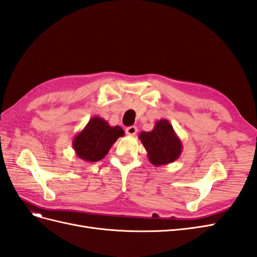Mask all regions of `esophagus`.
<instances>
[{"instance_id":"34e87169","label":"esophagus","mask_w":257,"mask_h":257,"mask_svg":"<svg viewBox=\"0 0 257 257\" xmlns=\"http://www.w3.org/2000/svg\"><path fill=\"white\" fill-rule=\"evenodd\" d=\"M125 133H126L127 135H130V136H134V135L137 133V127L134 126V125L128 126V127H126V130H125Z\"/></svg>"}]
</instances>
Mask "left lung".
<instances>
[{
    "label": "left lung",
    "instance_id": "1",
    "mask_svg": "<svg viewBox=\"0 0 257 257\" xmlns=\"http://www.w3.org/2000/svg\"><path fill=\"white\" fill-rule=\"evenodd\" d=\"M138 138L145 147L150 163L157 167L174 163L183 149L180 138L166 119L155 122L152 131L142 132Z\"/></svg>",
    "mask_w": 257,
    "mask_h": 257
}]
</instances>
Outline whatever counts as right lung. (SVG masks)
Returning <instances> with one entry per match:
<instances>
[{"label":"right lung","mask_w":257,"mask_h":257,"mask_svg":"<svg viewBox=\"0 0 257 257\" xmlns=\"http://www.w3.org/2000/svg\"><path fill=\"white\" fill-rule=\"evenodd\" d=\"M123 136L124 131L121 126H110L100 116H93L74 137L73 148L80 160L94 163L104 159L116 139Z\"/></svg>","instance_id":"right-lung-1"}]
</instances>
